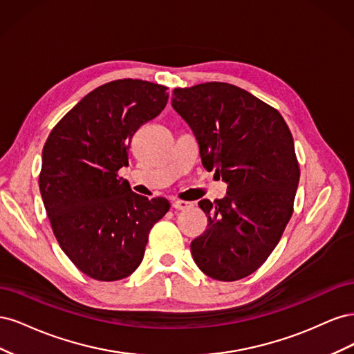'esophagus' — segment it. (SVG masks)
<instances>
[{
  "label": "esophagus",
  "mask_w": 354,
  "mask_h": 354,
  "mask_svg": "<svg viewBox=\"0 0 354 354\" xmlns=\"http://www.w3.org/2000/svg\"><path fill=\"white\" fill-rule=\"evenodd\" d=\"M192 207V202H187V201H180V199H177V201H174L173 202V208H176V209H187V208H190Z\"/></svg>",
  "instance_id": "obj_1"
}]
</instances>
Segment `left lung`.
I'll list each match as a JSON object with an SVG mask.
<instances>
[{
  "label": "left lung",
  "instance_id": "obj_1",
  "mask_svg": "<svg viewBox=\"0 0 354 354\" xmlns=\"http://www.w3.org/2000/svg\"><path fill=\"white\" fill-rule=\"evenodd\" d=\"M173 108L194 130L202 165L226 181L227 196L199 201L208 229L192 241L199 269L239 281L269 259L292 216L299 165L292 134L270 104L227 82L173 90Z\"/></svg>",
  "mask_w": 354,
  "mask_h": 354
}]
</instances>
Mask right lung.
<instances>
[{"label": "right lung", "mask_w": 354, "mask_h": 354, "mask_svg": "<svg viewBox=\"0 0 354 354\" xmlns=\"http://www.w3.org/2000/svg\"><path fill=\"white\" fill-rule=\"evenodd\" d=\"M167 90L131 78L103 84L62 118L42 149L39 190L53 233L95 281L130 276L169 209L165 198L137 195L120 177L134 133L162 112Z\"/></svg>", "instance_id": "1"}]
</instances>
